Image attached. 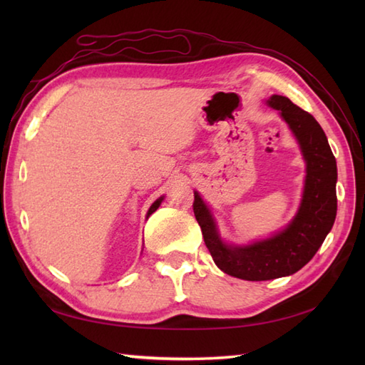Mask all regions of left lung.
Masks as SVG:
<instances>
[{
  "mask_svg": "<svg viewBox=\"0 0 365 365\" xmlns=\"http://www.w3.org/2000/svg\"><path fill=\"white\" fill-rule=\"evenodd\" d=\"M268 105L289 123L307 163L304 195L294 220L268 240L232 247L220 240L212 215L197 192L192 202L205 246L215 263L224 273L245 281H269L297 273L319 251L337 213L336 158L320 123L287 97L273 96Z\"/></svg>",
  "mask_w": 365,
  "mask_h": 365,
  "instance_id": "left-lung-1",
  "label": "left lung"
}]
</instances>
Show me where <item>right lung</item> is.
<instances>
[{
	"mask_svg": "<svg viewBox=\"0 0 365 365\" xmlns=\"http://www.w3.org/2000/svg\"><path fill=\"white\" fill-rule=\"evenodd\" d=\"M161 200H163V197H160V199L155 200V202L152 204V207L149 208V213H147V216H150L155 210H157V208H158V207H160V204H161Z\"/></svg>",
	"mask_w": 365,
	"mask_h": 365,
	"instance_id": "obj_1",
	"label": "right lung"
}]
</instances>
